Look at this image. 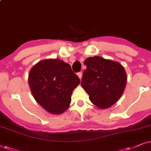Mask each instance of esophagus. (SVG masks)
<instances>
[{
	"label": "esophagus",
	"instance_id": "1",
	"mask_svg": "<svg viewBox=\"0 0 151 151\" xmlns=\"http://www.w3.org/2000/svg\"><path fill=\"white\" fill-rule=\"evenodd\" d=\"M77 75H78V77H79V78L80 79H81V78H82V73L81 72H78L77 73Z\"/></svg>",
	"mask_w": 151,
	"mask_h": 151
}]
</instances>
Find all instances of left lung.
Segmentation results:
<instances>
[{
    "label": "left lung",
    "instance_id": "left-lung-1",
    "mask_svg": "<svg viewBox=\"0 0 151 151\" xmlns=\"http://www.w3.org/2000/svg\"><path fill=\"white\" fill-rule=\"evenodd\" d=\"M81 85L89 95L90 101L98 108L106 109L115 104L125 89L127 75L123 66L116 61L98 57L84 61Z\"/></svg>",
    "mask_w": 151,
    "mask_h": 151
}]
</instances>
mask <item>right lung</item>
Segmentation results:
<instances>
[{
	"label": "right lung",
	"instance_id": "1",
	"mask_svg": "<svg viewBox=\"0 0 151 151\" xmlns=\"http://www.w3.org/2000/svg\"><path fill=\"white\" fill-rule=\"evenodd\" d=\"M28 82L38 104L52 114L63 113L71 103V95L80 79L71 66L59 59L39 61L30 70Z\"/></svg>",
	"mask_w": 151,
	"mask_h": 151
}]
</instances>
